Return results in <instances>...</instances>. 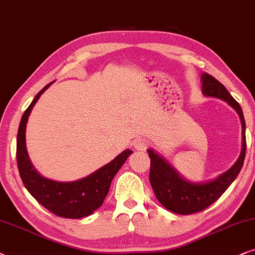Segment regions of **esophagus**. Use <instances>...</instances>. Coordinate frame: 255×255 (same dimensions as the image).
Wrapping results in <instances>:
<instances>
[{
	"instance_id": "esophagus-1",
	"label": "esophagus",
	"mask_w": 255,
	"mask_h": 255,
	"mask_svg": "<svg viewBox=\"0 0 255 255\" xmlns=\"http://www.w3.org/2000/svg\"><path fill=\"white\" fill-rule=\"evenodd\" d=\"M149 142L148 140H145L144 137H137L136 140L134 141V148L138 151H144L145 149L148 148Z\"/></svg>"
}]
</instances>
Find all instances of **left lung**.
<instances>
[{
  "label": "left lung",
  "instance_id": "8db88e82",
  "mask_svg": "<svg viewBox=\"0 0 255 255\" xmlns=\"http://www.w3.org/2000/svg\"><path fill=\"white\" fill-rule=\"evenodd\" d=\"M202 92L205 97L226 101L237 111L243 125V148L239 158L229 170L212 181L198 183L186 181L170 165V163L156 154L152 149H148V155L150 157L149 179L156 198L165 209L178 215L199 212L215 203L237 178L245 159L246 126L240 105L233 99L223 84L208 73L202 74Z\"/></svg>",
  "mask_w": 255,
  "mask_h": 255
}]
</instances>
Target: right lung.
<instances>
[{
	"label": "right lung",
	"instance_id": "obj_1",
	"mask_svg": "<svg viewBox=\"0 0 255 255\" xmlns=\"http://www.w3.org/2000/svg\"><path fill=\"white\" fill-rule=\"evenodd\" d=\"M46 85L35 97L23 114L17 133L16 158L19 176L33 198L53 215L63 218L78 219L90 216L99 209L106 198L112 179L133 150L127 149L113 161L98 169L93 174L73 182H57L43 177L33 168L25 145V128L29 115L37 100L50 86Z\"/></svg>",
	"mask_w": 255,
	"mask_h": 255
}]
</instances>
